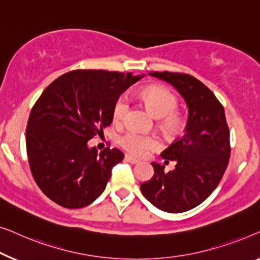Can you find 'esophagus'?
<instances>
[{
    "mask_svg": "<svg viewBox=\"0 0 260 260\" xmlns=\"http://www.w3.org/2000/svg\"><path fill=\"white\" fill-rule=\"evenodd\" d=\"M125 160H126V161L131 162V164H138L139 162V160H137L135 158H133V156H131L128 154L125 155Z\"/></svg>",
    "mask_w": 260,
    "mask_h": 260,
    "instance_id": "1",
    "label": "esophagus"
}]
</instances>
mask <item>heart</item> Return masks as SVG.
Listing matches in <instances>:
<instances>
[{"label": "heart", "mask_w": 260, "mask_h": 260, "mask_svg": "<svg viewBox=\"0 0 260 260\" xmlns=\"http://www.w3.org/2000/svg\"><path fill=\"white\" fill-rule=\"evenodd\" d=\"M141 100L144 101L153 115L162 118V126L167 131H174L180 125V116L175 113L178 107V99L170 89L160 86H148L140 92ZM128 100L125 96L118 99L113 108V120L116 123L125 121L128 112ZM121 147L135 156H144L149 151L159 147L158 139L153 135L140 134L129 131L120 138Z\"/></svg>", "instance_id": "heart-1"}]
</instances>
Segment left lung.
Segmentation results:
<instances>
[{
    "mask_svg": "<svg viewBox=\"0 0 260 260\" xmlns=\"http://www.w3.org/2000/svg\"><path fill=\"white\" fill-rule=\"evenodd\" d=\"M149 75L171 83L188 106L185 134L161 153L173 171L152 162L154 175L142 182L141 193L159 210L180 213L202 204L220 182L229 165L230 131L222 105L212 90L194 76L153 72Z\"/></svg>",
    "mask_w": 260,
    "mask_h": 260,
    "instance_id": "obj_1",
    "label": "left lung"
}]
</instances>
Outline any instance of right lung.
<instances>
[{"instance_id": "right-lung-1", "label": "right lung", "mask_w": 260, "mask_h": 260, "mask_svg": "<svg viewBox=\"0 0 260 260\" xmlns=\"http://www.w3.org/2000/svg\"><path fill=\"white\" fill-rule=\"evenodd\" d=\"M142 76L76 69L43 90L29 115L25 145L34 180L50 200L81 208L105 191L123 153L109 147L98 153L88 141L111 125L119 96Z\"/></svg>"}]
</instances>
